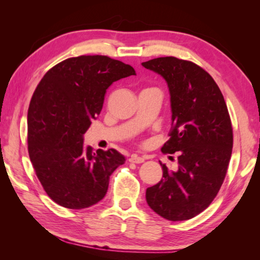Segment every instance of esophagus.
<instances>
[{"label": "esophagus", "mask_w": 260, "mask_h": 260, "mask_svg": "<svg viewBox=\"0 0 260 260\" xmlns=\"http://www.w3.org/2000/svg\"><path fill=\"white\" fill-rule=\"evenodd\" d=\"M145 161V157L144 156H140V155H136V154H133L129 157V162L132 163H136V164H140V163H143Z\"/></svg>", "instance_id": "34e87169"}]
</instances>
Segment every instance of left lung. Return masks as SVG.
Segmentation results:
<instances>
[{"mask_svg":"<svg viewBox=\"0 0 260 260\" xmlns=\"http://www.w3.org/2000/svg\"><path fill=\"white\" fill-rule=\"evenodd\" d=\"M162 76L170 91L172 125L161 151L179 153V170L147 187L146 201L154 212L171 221L201 213L221 187L233 152V126L218 85L198 64L175 57L142 62Z\"/></svg>","mask_w":260,"mask_h":260,"instance_id":"obj_1","label":"left lung"}]
</instances>
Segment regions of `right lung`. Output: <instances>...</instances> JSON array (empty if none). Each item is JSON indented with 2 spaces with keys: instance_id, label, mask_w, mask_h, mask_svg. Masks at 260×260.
Returning <instances> with one entry per match:
<instances>
[{
  "instance_id": "obj_1",
  "label": "right lung",
  "mask_w": 260,
  "mask_h": 260,
  "mask_svg": "<svg viewBox=\"0 0 260 260\" xmlns=\"http://www.w3.org/2000/svg\"><path fill=\"white\" fill-rule=\"evenodd\" d=\"M136 75L107 56L66 59L43 76L27 110V150L39 181L59 206L85 209L106 196L109 176L125 157L84 145L113 82Z\"/></svg>"
}]
</instances>
